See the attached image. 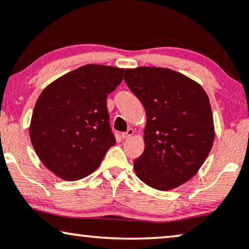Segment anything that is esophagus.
<instances>
[{
  "label": "esophagus",
  "instance_id": "esophagus-1",
  "mask_svg": "<svg viewBox=\"0 0 249 249\" xmlns=\"http://www.w3.org/2000/svg\"><path fill=\"white\" fill-rule=\"evenodd\" d=\"M134 134H135V130H134V129H132V128H129L127 131L124 132V134H121V138H122V139L129 138V137H131V136H134Z\"/></svg>",
  "mask_w": 249,
  "mask_h": 249
}]
</instances>
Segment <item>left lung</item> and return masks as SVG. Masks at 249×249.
Segmentation results:
<instances>
[{
  "label": "left lung",
  "instance_id": "obj_1",
  "mask_svg": "<svg viewBox=\"0 0 249 249\" xmlns=\"http://www.w3.org/2000/svg\"><path fill=\"white\" fill-rule=\"evenodd\" d=\"M124 81L146 111L145 148L136 175L158 190L181 186L198 172L214 142L212 108L195 80L168 68L125 69Z\"/></svg>",
  "mask_w": 249,
  "mask_h": 249
}]
</instances>
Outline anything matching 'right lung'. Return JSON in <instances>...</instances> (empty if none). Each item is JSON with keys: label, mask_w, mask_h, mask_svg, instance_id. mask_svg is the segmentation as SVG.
I'll use <instances>...</instances> for the list:
<instances>
[{"label": "right lung", "mask_w": 249, "mask_h": 249, "mask_svg": "<svg viewBox=\"0 0 249 249\" xmlns=\"http://www.w3.org/2000/svg\"><path fill=\"white\" fill-rule=\"evenodd\" d=\"M124 71L86 64L57 78L37 98L30 141L40 162L60 179L89 176L115 144L107 97L122 81Z\"/></svg>", "instance_id": "add662e5"}]
</instances>
